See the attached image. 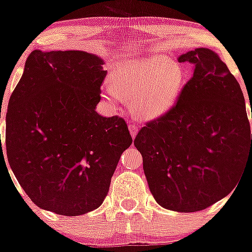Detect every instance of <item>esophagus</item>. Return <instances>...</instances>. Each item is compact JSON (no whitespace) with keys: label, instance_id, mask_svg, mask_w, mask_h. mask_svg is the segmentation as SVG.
<instances>
[{"label":"esophagus","instance_id":"1","mask_svg":"<svg viewBox=\"0 0 252 252\" xmlns=\"http://www.w3.org/2000/svg\"><path fill=\"white\" fill-rule=\"evenodd\" d=\"M129 131H130V135H131V137L134 138L138 132L137 126H135V124H129Z\"/></svg>","mask_w":252,"mask_h":252}]
</instances>
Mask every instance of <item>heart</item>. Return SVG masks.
I'll return each instance as SVG.
<instances>
[{"label":"heart","instance_id":"heart-1","mask_svg":"<svg viewBox=\"0 0 252 252\" xmlns=\"http://www.w3.org/2000/svg\"><path fill=\"white\" fill-rule=\"evenodd\" d=\"M186 70L166 56L126 60L110 73L104 94L110 103L121 96L130 98V108L137 118L153 121L162 117L174 106L186 84Z\"/></svg>","mask_w":252,"mask_h":252}]
</instances>
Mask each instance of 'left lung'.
<instances>
[{
	"instance_id": "left-lung-1",
	"label": "left lung",
	"mask_w": 252,
	"mask_h": 252,
	"mask_svg": "<svg viewBox=\"0 0 252 252\" xmlns=\"http://www.w3.org/2000/svg\"><path fill=\"white\" fill-rule=\"evenodd\" d=\"M193 76L176 104L146 124L134 144L160 206L196 212L225 198L252 164V134L241 86L218 54L195 48L178 58Z\"/></svg>"
}]
</instances>
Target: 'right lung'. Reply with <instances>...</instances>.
Segmentation results:
<instances>
[{
	"label": "right lung",
	"instance_id": "add662e5",
	"mask_svg": "<svg viewBox=\"0 0 252 252\" xmlns=\"http://www.w3.org/2000/svg\"><path fill=\"white\" fill-rule=\"evenodd\" d=\"M103 65L102 58L83 51L35 50L11 94L8 162L40 209L70 217L98 209L132 143L123 118L96 111Z\"/></svg>",
	"mask_w": 252,
	"mask_h": 252
}]
</instances>
